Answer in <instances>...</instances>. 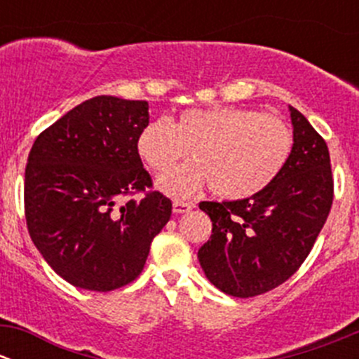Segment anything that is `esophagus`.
I'll use <instances>...</instances> for the list:
<instances>
[{
	"label": "esophagus",
	"mask_w": 359,
	"mask_h": 359,
	"mask_svg": "<svg viewBox=\"0 0 359 359\" xmlns=\"http://www.w3.org/2000/svg\"><path fill=\"white\" fill-rule=\"evenodd\" d=\"M193 208H194V203L191 201H180V200L173 201V212L175 213H187Z\"/></svg>",
	"instance_id": "34e87169"
}]
</instances>
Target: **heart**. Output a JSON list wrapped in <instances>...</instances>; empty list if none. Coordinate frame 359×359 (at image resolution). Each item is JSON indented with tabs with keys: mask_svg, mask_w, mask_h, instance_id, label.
Segmentation results:
<instances>
[{
	"mask_svg": "<svg viewBox=\"0 0 359 359\" xmlns=\"http://www.w3.org/2000/svg\"><path fill=\"white\" fill-rule=\"evenodd\" d=\"M293 146L287 121L233 106L187 109L172 123L156 119L137 140L140 158L158 175L171 172L187 150L195 159L159 180L166 194L189 198L210 184L224 200H243L269 187L287 168Z\"/></svg>",
	"mask_w": 359,
	"mask_h": 359,
	"instance_id": "b5f03b06",
	"label": "heart"
}]
</instances>
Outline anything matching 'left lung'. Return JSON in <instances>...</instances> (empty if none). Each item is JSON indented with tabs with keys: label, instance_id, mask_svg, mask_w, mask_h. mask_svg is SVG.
Instances as JSON below:
<instances>
[{
	"label": "left lung",
	"instance_id": "1",
	"mask_svg": "<svg viewBox=\"0 0 359 359\" xmlns=\"http://www.w3.org/2000/svg\"><path fill=\"white\" fill-rule=\"evenodd\" d=\"M295 146L287 168L260 193L238 201H201L212 236L198 250L210 283L248 299L297 273L334 201L330 153L306 116L290 106Z\"/></svg>",
	"mask_w": 359,
	"mask_h": 359
}]
</instances>
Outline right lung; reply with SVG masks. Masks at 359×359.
<instances>
[{
	"mask_svg": "<svg viewBox=\"0 0 359 359\" xmlns=\"http://www.w3.org/2000/svg\"><path fill=\"white\" fill-rule=\"evenodd\" d=\"M146 100L99 95L76 106L32 144L24 208L32 243L72 287L111 292L144 269L172 215L137 151ZM143 193L140 201L133 198Z\"/></svg>",
	"mask_w": 359,
	"mask_h": 359,
	"instance_id": "add662e5",
	"label": "right lung"
}]
</instances>
